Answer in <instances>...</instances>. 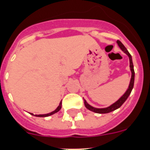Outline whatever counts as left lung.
<instances>
[{"label": "left lung", "mask_w": 150, "mask_h": 150, "mask_svg": "<svg viewBox=\"0 0 150 150\" xmlns=\"http://www.w3.org/2000/svg\"><path fill=\"white\" fill-rule=\"evenodd\" d=\"M117 43L118 45V46L120 47V49L126 54L127 56L129 58V62H130V70L131 72V81H130L129 86H128V88L125 91V93L122 95V96L120 98H119V99H117L115 102H114L113 104H112L111 105L108 106L107 107H104V108H96V107H93V106L90 105L87 102H86V99L84 98V104L85 107L88 109V110H91V111L93 112L99 113V114H104V113H108L110 112H112L114 110H117V109L120 108L122 106V104L124 103V102L126 101V99H128V97L129 96V95L131 94V91H132L133 88H134V77H135V72H134V64H133V61H132V57H131V55L129 54V52L128 51V50L126 49L124 45L122 44L120 40H117Z\"/></svg>", "instance_id": "obj_1"}]
</instances>
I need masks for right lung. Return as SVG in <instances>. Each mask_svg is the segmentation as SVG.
I'll return each instance as SVG.
<instances>
[{
    "instance_id": "obj_1",
    "label": "right lung",
    "mask_w": 150,
    "mask_h": 150,
    "mask_svg": "<svg viewBox=\"0 0 150 150\" xmlns=\"http://www.w3.org/2000/svg\"><path fill=\"white\" fill-rule=\"evenodd\" d=\"M62 108V101L60 102L59 104L58 107H57V109H56L55 110H54L53 112H49V113H47V114H43V115H34L33 113H30V114L32 115H34V116H36V117H48V116L50 115H52L55 114V113H57V112L59 111L60 110H61Z\"/></svg>"
}]
</instances>
